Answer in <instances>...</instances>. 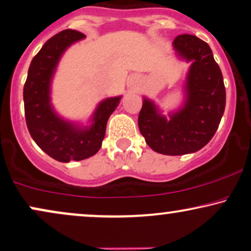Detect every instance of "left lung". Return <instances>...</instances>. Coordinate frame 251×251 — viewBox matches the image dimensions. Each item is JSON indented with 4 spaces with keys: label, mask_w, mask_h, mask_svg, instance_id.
<instances>
[{
    "label": "left lung",
    "mask_w": 251,
    "mask_h": 251,
    "mask_svg": "<svg viewBox=\"0 0 251 251\" xmlns=\"http://www.w3.org/2000/svg\"><path fill=\"white\" fill-rule=\"evenodd\" d=\"M175 55L190 63L183 84V100L168 116L151 98L144 96L139 129L147 145L163 155L198 151L217 132L226 106V89L210 46L192 34L173 41Z\"/></svg>",
    "instance_id": "left-lung-1"
}]
</instances>
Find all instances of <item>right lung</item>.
Returning a JSON list of instances; mask_svg holds the SVG:
<instances>
[{
    "mask_svg": "<svg viewBox=\"0 0 251 251\" xmlns=\"http://www.w3.org/2000/svg\"><path fill=\"white\" fill-rule=\"evenodd\" d=\"M83 33L65 30L44 44L31 61L24 84L26 125L41 151L59 162L81 161L100 151L106 123L123 96L100 100L87 124L63 118L52 104V82L65 52L84 39Z\"/></svg>",
    "mask_w": 251,
    "mask_h": 251,
    "instance_id": "obj_1",
    "label": "right lung"
}]
</instances>
